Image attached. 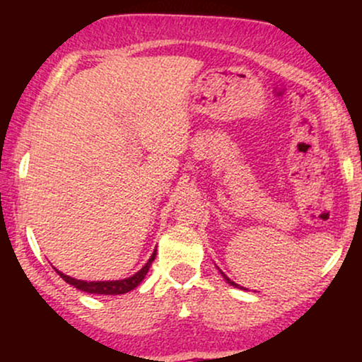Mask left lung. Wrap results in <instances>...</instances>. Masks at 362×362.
<instances>
[{"mask_svg":"<svg viewBox=\"0 0 362 362\" xmlns=\"http://www.w3.org/2000/svg\"><path fill=\"white\" fill-rule=\"evenodd\" d=\"M219 274H221V276H223V279H224V281H226V282H228V284H230V286H233V288H238V289H243V291H247V288H243V286L236 284V282H235V281H231V279H230V277H228V276H226V274H224V272H221V271H219Z\"/></svg>","mask_w":362,"mask_h":362,"instance_id":"8db88e82","label":"left lung"}]
</instances>
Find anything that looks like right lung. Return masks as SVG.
<instances>
[{"label":"right lung","mask_w":362,"mask_h":362,"mask_svg":"<svg viewBox=\"0 0 362 362\" xmlns=\"http://www.w3.org/2000/svg\"><path fill=\"white\" fill-rule=\"evenodd\" d=\"M155 257H156V248H155V252L151 253V257H149V260L143 265V269H141V271L132 274L131 277H126V279H119V281H81V279H74V277L66 276V274L57 271L56 267H54V269H56V272L59 274L62 279L68 282V284L74 286L76 289L85 291V293H90V294H105V296H117V294L129 293V291L138 288L139 282L143 281L144 277H146L149 267H151V262L155 260Z\"/></svg>","instance_id":"obj_1"}]
</instances>
